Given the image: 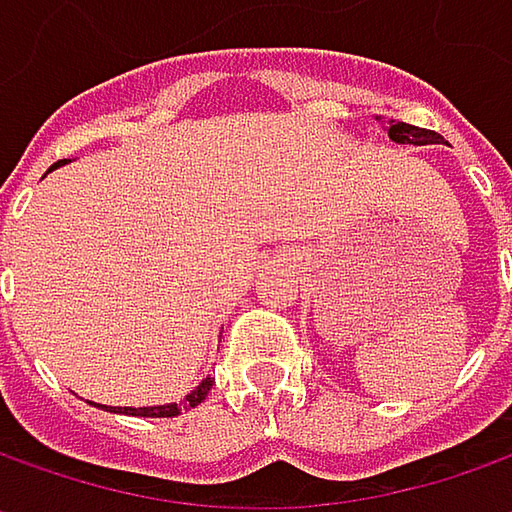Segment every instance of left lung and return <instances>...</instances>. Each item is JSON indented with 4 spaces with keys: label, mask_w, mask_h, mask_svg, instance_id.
<instances>
[{
    "label": "left lung",
    "mask_w": 512,
    "mask_h": 512,
    "mask_svg": "<svg viewBox=\"0 0 512 512\" xmlns=\"http://www.w3.org/2000/svg\"><path fill=\"white\" fill-rule=\"evenodd\" d=\"M387 136L396 142V145H416V148H422V145H439L442 142V136L436 133V130H424L416 128V125H407V122H387Z\"/></svg>",
    "instance_id": "obj_1"
}]
</instances>
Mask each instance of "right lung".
<instances>
[{
  "mask_svg": "<svg viewBox=\"0 0 512 512\" xmlns=\"http://www.w3.org/2000/svg\"><path fill=\"white\" fill-rule=\"evenodd\" d=\"M70 159H59L56 165H50V170L62 168V165H68ZM210 387H213V382L210 379H202V382L196 384L190 393L185 396V402L176 404H153V407H108V404H96L90 402L93 407H102V410H110V413H122V416H142V419H173V416H179L182 413V407H196V404L205 402V396L210 393Z\"/></svg>",
  "mask_w": 512,
  "mask_h": 512,
  "instance_id": "1",
  "label": "right lung"
}]
</instances>
